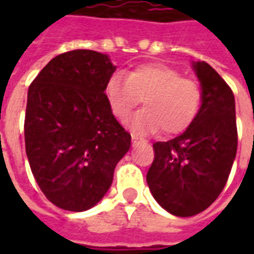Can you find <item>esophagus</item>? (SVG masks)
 I'll list each match as a JSON object with an SVG mask.
<instances>
[{
  "label": "esophagus",
  "mask_w": 254,
  "mask_h": 254,
  "mask_svg": "<svg viewBox=\"0 0 254 254\" xmlns=\"http://www.w3.org/2000/svg\"><path fill=\"white\" fill-rule=\"evenodd\" d=\"M138 140H140V137H138L137 134H132V144H133V145H136V144L138 143Z\"/></svg>",
  "instance_id": "1"
}]
</instances>
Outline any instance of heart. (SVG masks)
<instances>
[{"instance_id":"obj_1","label":"heart","mask_w":254,"mask_h":254,"mask_svg":"<svg viewBox=\"0 0 254 254\" xmlns=\"http://www.w3.org/2000/svg\"><path fill=\"white\" fill-rule=\"evenodd\" d=\"M105 95L117 120H127L143 99L144 107L129 121L137 133L174 136L185 132L194 121L201 105V88L191 78L181 77L176 69L160 64H145L124 76L114 73L107 78Z\"/></svg>"}]
</instances>
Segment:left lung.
<instances>
[{"label":"left lung","instance_id":"8db88e82","mask_svg":"<svg viewBox=\"0 0 254 254\" xmlns=\"http://www.w3.org/2000/svg\"><path fill=\"white\" fill-rule=\"evenodd\" d=\"M201 85V106L185 132L154 144L147 173L154 198L181 218L202 212L223 190L237 155L234 94L204 61L191 63Z\"/></svg>","mask_w":254,"mask_h":254}]
</instances>
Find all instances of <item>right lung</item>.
<instances>
[{
	"label": "right lung",
	"instance_id": "right-lung-1",
	"mask_svg": "<svg viewBox=\"0 0 254 254\" xmlns=\"http://www.w3.org/2000/svg\"><path fill=\"white\" fill-rule=\"evenodd\" d=\"M116 72L107 54L72 50L53 58L28 88L25 152L50 201L83 212L110 189L130 134L111 114L105 95Z\"/></svg>",
	"mask_w": 254,
	"mask_h": 254
}]
</instances>
